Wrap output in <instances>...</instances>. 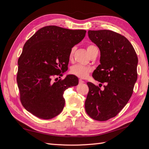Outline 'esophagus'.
Returning a JSON list of instances; mask_svg holds the SVG:
<instances>
[{"label": "esophagus", "mask_w": 149, "mask_h": 149, "mask_svg": "<svg viewBox=\"0 0 149 149\" xmlns=\"http://www.w3.org/2000/svg\"><path fill=\"white\" fill-rule=\"evenodd\" d=\"M84 83H85L84 81H83V80H81V79H79V84H83Z\"/></svg>", "instance_id": "1"}]
</instances>
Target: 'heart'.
<instances>
[{"mask_svg":"<svg viewBox=\"0 0 149 149\" xmlns=\"http://www.w3.org/2000/svg\"><path fill=\"white\" fill-rule=\"evenodd\" d=\"M97 48L93 45H89L87 47V51L89 54L94 49H96ZM75 51V47H72L70 49V54H69V58H71L73 57L74 52ZM92 71V68L89 66H83L80 65H76L72 66L70 69V73L71 74H73L76 76H77L80 78H86L88 77L89 74Z\"/></svg>","mask_w":149,"mask_h":149,"instance_id":"heart-1","label":"heart"}]
</instances>
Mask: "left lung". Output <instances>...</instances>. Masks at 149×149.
Here are the masks:
<instances>
[{"instance_id": "left-lung-1", "label": "left lung", "mask_w": 149, "mask_h": 149, "mask_svg": "<svg viewBox=\"0 0 149 149\" xmlns=\"http://www.w3.org/2000/svg\"><path fill=\"white\" fill-rule=\"evenodd\" d=\"M88 36L101 53V64L94 71L93 77L106 84L101 90L87 83L89 92L85 110L92 119L105 121L118 115L132 96L137 79L138 58L129 40L115 31L89 30Z\"/></svg>"}]
</instances>
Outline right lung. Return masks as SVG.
Wrapping results in <instances>:
<instances>
[{
    "label": "right lung",
    "mask_w": 149,
    "mask_h": 149,
    "mask_svg": "<svg viewBox=\"0 0 149 149\" xmlns=\"http://www.w3.org/2000/svg\"><path fill=\"white\" fill-rule=\"evenodd\" d=\"M86 32L49 25L26 42L18 60L17 82L26 111L40 119H49L63 109L64 92L78 85V79L73 74L56 82L52 78L67 71L70 49L81 41Z\"/></svg>",
    "instance_id": "add662e5"
}]
</instances>
